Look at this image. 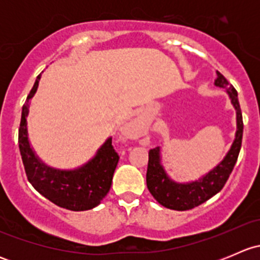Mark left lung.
<instances>
[{"mask_svg":"<svg viewBox=\"0 0 260 260\" xmlns=\"http://www.w3.org/2000/svg\"><path fill=\"white\" fill-rule=\"evenodd\" d=\"M216 79L214 81L215 86L226 90V94L229 95L230 102L237 113L235 138L224 158L214 169L199 180L188 181V182H176L167 175L162 165L161 147H156L148 152V167H147L146 175L147 187L151 195L156 199L157 203L167 209L185 211L208 201L224 187L237 164L240 147H242L244 128L243 115L239 101H238V91L225 79L224 75L220 74L219 72H216Z\"/></svg>","mask_w":260,"mask_h":260,"instance_id":"obj_1","label":"left lung"}]
</instances>
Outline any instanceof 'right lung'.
I'll return each instance as SVG.
<instances>
[{
	"instance_id": "obj_1",
	"label": "right lung",
	"mask_w": 260,
	"mask_h": 260,
	"mask_svg": "<svg viewBox=\"0 0 260 260\" xmlns=\"http://www.w3.org/2000/svg\"><path fill=\"white\" fill-rule=\"evenodd\" d=\"M40 79L41 74L36 78L23 104L18 129V147L26 176L35 190L55 205L72 211L90 210L98 206L111 190L119 156L112 146V137H108L94 157L77 169L60 170L43 162L31 147L27 132L30 99L38 91Z\"/></svg>"
}]
</instances>
